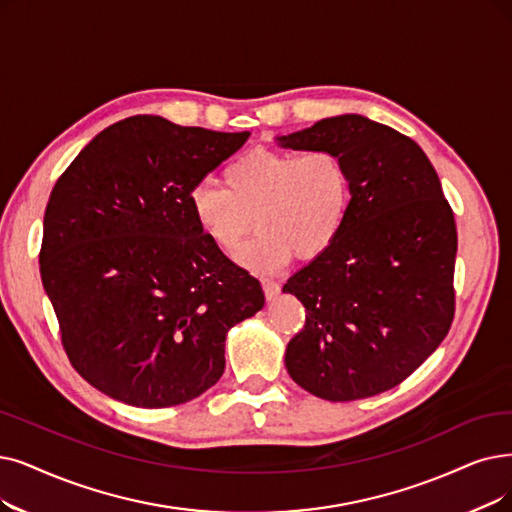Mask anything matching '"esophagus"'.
Instances as JSON below:
<instances>
[{"instance_id":"esophagus-1","label":"esophagus","mask_w":512,"mask_h":512,"mask_svg":"<svg viewBox=\"0 0 512 512\" xmlns=\"http://www.w3.org/2000/svg\"><path fill=\"white\" fill-rule=\"evenodd\" d=\"M262 290H264V296L273 300L281 290V283L275 279H269V277H262Z\"/></svg>"}]
</instances>
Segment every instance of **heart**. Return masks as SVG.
<instances>
[{"mask_svg": "<svg viewBox=\"0 0 512 512\" xmlns=\"http://www.w3.org/2000/svg\"><path fill=\"white\" fill-rule=\"evenodd\" d=\"M353 201V174L336 151L256 149L224 170V187L199 180L189 210L216 250L233 254L250 231L260 235L237 260L254 271H275L292 258L313 260L340 237Z\"/></svg>", "mask_w": 512, "mask_h": 512, "instance_id": "heart-1", "label": "heart"}]
</instances>
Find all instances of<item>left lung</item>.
Masks as SVG:
<instances>
[{
  "label": "left lung",
  "instance_id": "1",
  "mask_svg": "<svg viewBox=\"0 0 512 512\" xmlns=\"http://www.w3.org/2000/svg\"><path fill=\"white\" fill-rule=\"evenodd\" d=\"M279 142L336 151L353 174L340 237L283 285L306 309L285 367L327 401L391 391L435 353L456 313L458 233L439 176L410 136L361 115Z\"/></svg>",
  "mask_w": 512,
  "mask_h": 512
}]
</instances>
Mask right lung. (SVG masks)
Segmentation results:
<instances>
[{
	"label": "right lung",
	"instance_id": "obj_1",
	"mask_svg": "<svg viewBox=\"0 0 512 512\" xmlns=\"http://www.w3.org/2000/svg\"><path fill=\"white\" fill-rule=\"evenodd\" d=\"M248 136L134 115L56 180L39 269L63 349L100 393L136 407L199 397L224 372L227 332L262 309L260 281L189 210L195 182Z\"/></svg>",
	"mask_w": 512,
	"mask_h": 512
}]
</instances>
